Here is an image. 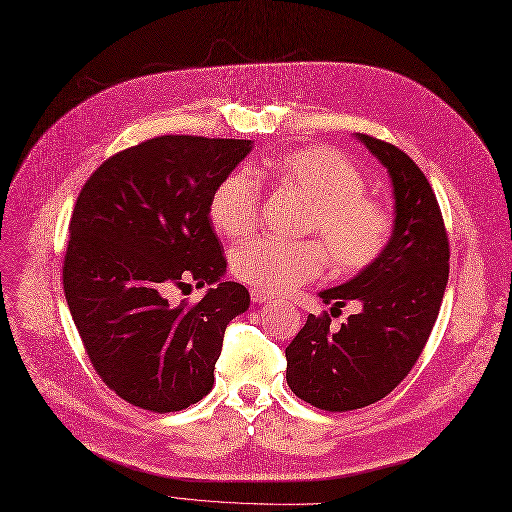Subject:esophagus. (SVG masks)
<instances>
[{
    "label": "esophagus",
    "instance_id": "1",
    "mask_svg": "<svg viewBox=\"0 0 512 512\" xmlns=\"http://www.w3.org/2000/svg\"><path fill=\"white\" fill-rule=\"evenodd\" d=\"M251 299H253V303L263 305V303H267V301H272V294L261 292V290H257V288H251Z\"/></svg>",
    "mask_w": 512,
    "mask_h": 512
}]
</instances>
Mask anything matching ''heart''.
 Listing matches in <instances>:
<instances>
[{"instance_id":"1","label":"heart","mask_w":512,"mask_h":512,"mask_svg":"<svg viewBox=\"0 0 512 512\" xmlns=\"http://www.w3.org/2000/svg\"><path fill=\"white\" fill-rule=\"evenodd\" d=\"M272 178L309 199L301 224L315 240H255L232 255V272L249 286L274 294L321 276L330 261L338 276L357 274L384 253L392 218L380 199L365 193L363 172L342 151L313 145L267 161ZM213 226L224 236H251L261 218V188L249 170L228 172L209 197Z\"/></svg>"}]
</instances>
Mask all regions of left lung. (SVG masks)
<instances>
[{
  "label": "left lung",
  "mask_w": 512,
  "mask_h": 512,
  "mask_svg": "<svg viewBox=\"0 0 512 512\" xmlns=\"http://www.w3.org/2000/svg\"><path fill=\"white\" fill-rule=\"evenodd\" d=\"M388 168L396 220L384 253L338 288L319 294L332 313H309L286 346V382L309 405L344 413L388 396L423 353L448 282L450 245L434 188L392 143L359 134ZM362 309L340 329L331 317L346 302Z\"/></svg>",
  "instance_id": "left-lung-1"
}]
</instances>
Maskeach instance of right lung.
I'll list each match as a JSON object with an SVG mask.
<instances>
[{
  "label": "right lung",
  "instance_id": "right-lung-1",
  "mask_svg": "<svg viewBox=\"0 0 512 512\" xmlns=\"http://www.w3.org/2000/svg\"><path fill=\"white\" fill-rule=\"evenodd\" d=\"M251 141L166 134L107 157L80 191L64 257V292L103 384L151 413L188 409L213 388L230 321L249 290L219 282L170 308V285L226 272L209 197Z\"/></svg>",
  "mask_w": 512,
  "mask_h": 512
}]
</instances>
